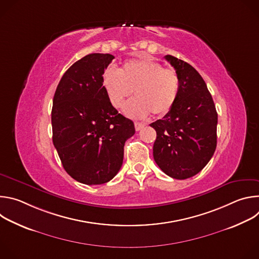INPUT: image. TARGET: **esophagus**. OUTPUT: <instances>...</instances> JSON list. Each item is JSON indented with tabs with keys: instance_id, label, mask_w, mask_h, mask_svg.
Segmentation results:
<instances>
[{
	"instance_id": "34e87169",
	"label": "esophagus",
	"mask_w": 259,
	"mask_h": 259,
	"mask_svg": "<svg viewBox=\"0 0 259 259\" xmlns=\"http://www.w3.org/2000/svg\"><path fill=\"white\" fill-rule=\"evenodd\" d=\"M134 126H135V130L139 131V130H141L144 127V124L143 123H139V122H135Z\"/></svg>"
}]
</instances>
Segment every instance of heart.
<instances>
[{
	"label": "heart",
	"instance_id": "obj_1",
	"mask_svg": "<svg viewBox=\"0 0 259 259\" xmlns=\"http://www.w3.org/2000/svg\"><path fill=\"white\" fill-rule=\"evenodd\" d=\"M102 85L107 98L114 107L119 108L134 90L135 98L128 101L124 114L133 119L167 115L175 105L180 79L175 69L164 66L152 59H132L118 70L107 68L102 76Z\"/></svg>",
	"mask_w": 259,
	"mask_h": 259
}]
</instances>
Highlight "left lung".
<instances>
[{
    "instance_id": "obj_1",
    "label": "left lung",
    "mask_w": 259,
    "mask_h": 259,
    "mask_svg": "<svg viewBox=\"0 0 259 259\" xmlns=\"http://www.w3.org/2000/svg\"><path fill=\"white\" fill-rule=\"evenodd\" d=\"M165 59L178 73L180 91L170 112L151 124L157 132L153 154L165 174L187 179L198 174L215 152L217 113L200 73L172 55Z\"/></svg>"
}]
</instances>
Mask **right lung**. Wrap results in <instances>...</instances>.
<instances>
[{
    "instance_id": "right-lung-1",
    "label": "right lung",
    "mask_w": 259,
    "mask_h": 259,
    "mask_svg": "<svg viewBox=\"0 0 259 259\" xmlns=\"http://www.w3.org/2000/svg\"><path fill=\"white\" fill-rule=\"evenodd\" d=\"M114 58L84 56L64 72L53 98V144L67 174L89 186L117 175L125 142L135 133L133 122L119 114L103 89L102 75Z\"/></svg>"
}]
</instances>
